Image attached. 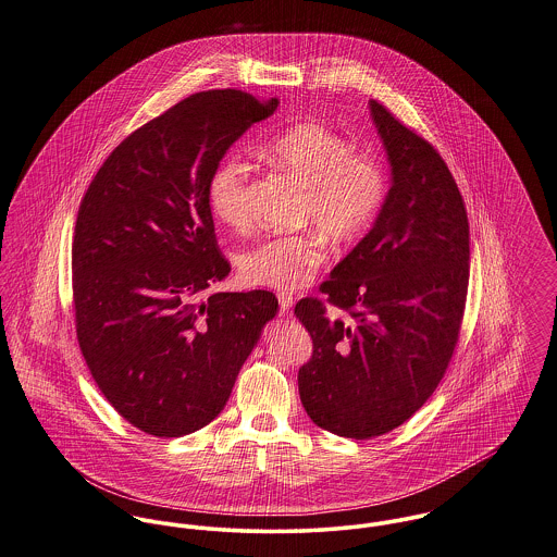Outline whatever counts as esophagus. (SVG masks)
I'll use <instances>...</instances> for the list:
<instances>
[{"mask_svg":"<svg viewBox=\"0 0 557 557\" xmlns=\"http://www.w3.org/2000/svg\"><path fill=\"white\" fill-rule=\"evenodd\" d=\"M277 300H280V309L286 313V311H290V307H293V297L290 295H277Z\"/></svg>","mask_w":557,"mask_h":557,"instance_id":"esophagus-1","label":"esophagus"}]
</instances>
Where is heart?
I'll return each instance as SVG.
<instances>
[{"label": "heart", "instance_id": "1", "mask_svg": "<svg viewBox=\"0 0 557 557\" xmlns=\"http://www.w3.org/2000/svg\"><path fill=\"white\" fill-rule=\"evenodd\" d=\"M262 157L305 186L299 222L305 228L262 239L239 257L244 282L290 293L305 286L329 255L324 235L337 246L358 242L377 220L387 197L384 163L354 150L342 131L302 121L280 131L262 146ZM208 206L231 228L250 224V168L226 157L208 180Z\"/></svg>", "mask_w": 557, "mask_h": 557}]
</instances>
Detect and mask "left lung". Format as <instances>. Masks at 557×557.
I'll return each instance as SVG.
<instances>
[{
	"label": "left lung",
	"mask_w": 557,
	"mask_h": 557,
	"mask_svg": "<svg viewBox=\"0 0 557 557\" xmlns=\"http://www.w3.org/2000/svg\"><path fill=\"white\" fill-rule=\"evenodd\" d=\"M371 114L392 188L369 235L295 313L311 335L300 403L320 429L373 438L405 424L441 384L469 293V218L434 146L384 103Z\"/></svg>",
	"instance_id": "8db88e82"
}]
</instances>
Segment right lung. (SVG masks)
Returning <instances> with one entry per match:
<instances>
[{"instance_id":"add662e5","label":"right lung","mask_w":557,"mask_h":557,"mask_svg":"<svg viewBox=\"0 0 557 557\" xmlns=\"http://www.w3.org/2000/svg\"><path fill=\"white\" fill-rule=\"evenodd\" d=\"M275 108L235 88L195 92L127 135L81 201L78 345L108 403L146 434L184 436L218 418L277 313L269 290L210 293L231 264L208 206L224 152Z\"/></svg>"}]
</instances>
